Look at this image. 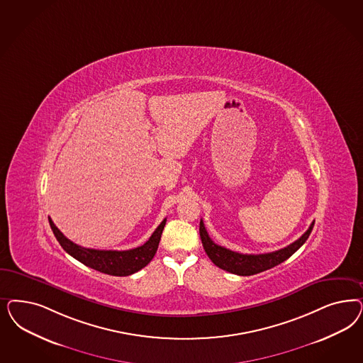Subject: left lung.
Returning <instances> with one entry per match:
<instances>
[{"mask_svg":"<svg viewBox=\"0 0 363 363\" xmlns=\"http://www.w3.org/2000/svg\"><path fill=\"white\" fill-rule=\"evenodd\" d=\"M313 227H314V222L311 223L308 230L290 246L284 247V248L274 251V252L257 254V255L239 254V252L231 251L225 247L218 246L216 243L212 242V239L208 236L203 220H200L199 233L206 254L208 255L215 266H218L219 269H225L231 274H236L240 277H248V275H254V274H259L262 271L272 269L291 257L294 252H296L301 247L303 246L304 242L308 239V236L313 231Z\"/></svg>","mask_w":363,"mask_h":363,"instance_id":"left-lung-1","label":"left lung"}]
</instances>
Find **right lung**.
<instances>
[{"mask_svg": "<svg viewBox=\"0 0 363 363\" xmlns=\"http://www.w3.org/2000/svg\"><path fill=\"white\" fill-rule=\"evenodd\" d=\"M167 219L160 223V225L155 230L151 238L140 247L127 250V251H113V250H94L79 246L70 242L68 238L60 231L59 228L49 218V224L59 240L61 247L69 254L70 257L77 259L82 264L91 269L100 271L103 274L113 275V277H128L130 274L138 272L139 269L145 267L155 257L160 238L163 234L164 225Z\"/></svg>", "mask_w": 363, "mask_h": 363, "instance_id": "obj_1", "label": "right lung"}]
</instances>
